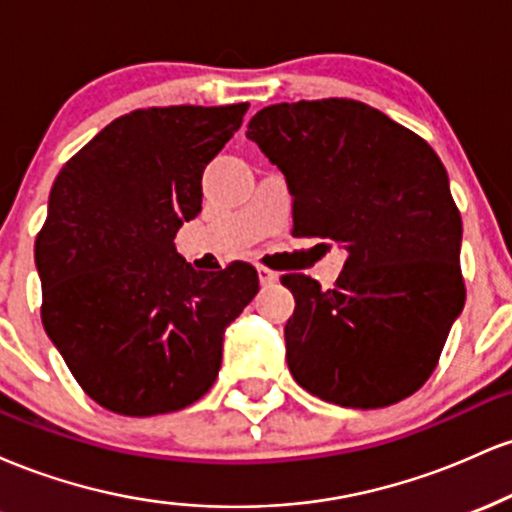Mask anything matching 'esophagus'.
I'll return each instance as SVG.
<instances>
[{
    "instance_id": "esophagus-1",
    "label": "esophagus",
    "mask_w": 512,
    "mask_h": 512,
    "mask_svg": "<svg viewBox=\"0 0 512 512\" xmlns=\"http://www.w3.org/2000/svg\"><path fill=\"white\" fill-rule=\"evenodd\" d=\"M257 276H260V284H262V286L276 284V281H279V274L269 272V269H264V267H257Z\"/></svg>"
}]
</instances>
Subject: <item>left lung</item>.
<instances>
[{
    "instance_id": "obj_1",
    "label": "left lung",
    "mask_w": 512,
    "mask_h": 512,
    "mask_svg": "<svg viewBox=\"0 0 512 512\" xmlns=\"http://www.w3.org/2000/svg\"><path fill=\"white\" fill-rule=\"evenodd\" d=\"M245 134L284 173L293 231L346 250L334 289L281 279L296 298L284 327L293 380L351 409L414 395L464 308L462 219L436 151L346 98L269 105Z\"/></svg>"
}]
</instances>
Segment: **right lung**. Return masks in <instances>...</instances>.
I'll list each match as a JSON object with an SVG mask.
<instances>
[{"label":"right lung","instance_id":"right-lung-1","mask_svg":"<svg viewBox=\"0 0 512 512\" xmlns=\"http://www.w3.org/2000/svg\"><path fill=\"white\" fill-rule=\"evenodd\" d=\"M248 103L117 117L67 161L35 240L43 325L105 409L154 416L207 395L223 332L260 291L255 267L197 272L175 233L202 211V173Z\"/></svg>","mask_w":512,"mask_h":512}]
</instances>
